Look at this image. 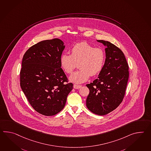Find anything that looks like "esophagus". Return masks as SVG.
<instances>
[{
    "instance_id": "esophagus-1",
    "label": "esophagus",
    "mask_w": 151,
    "mask_h": 151,
    "mask_svg": "<svg viewBox=\"0 0 151 151\" xmlns=\"http://www.w3.org/2000/svg\"><path fill=\"white\" fill-rule=\"evenodd\" d=\"M81 87H82V86H80V85H76V84H74V88H75V89H80Z\"/></svg>"
}]
</instances>
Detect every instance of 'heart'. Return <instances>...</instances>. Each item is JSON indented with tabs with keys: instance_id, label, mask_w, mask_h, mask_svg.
<instances>
[{
	"instance_id": "1",
	"label": "heart",
	"mask_w": 151,
	"mask_h": 151,
	"mask_svg": "<svg viewBox=\"0 0 151 151\" xmlns=\"http://www.w3.org/2000/svg\"><path fill=\"white\" fill-rule=\"evenodd\" d=\"M106 54L101 47H95L87 42L74 45L71 55L62 54L60 58V66L67 74H71L77 67L80 70L74 73L69 80L75 83H82L89 79L90 75L94 76L99 74L104 67Z\"/></svg>"
}]
</instances>
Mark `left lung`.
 I'll return each mask as SVG.
<instances>
[{
    "mask_svg": "<svg viewBox=\"0 0 151 151\" xmlns=\"http://www.w3.org/2000/svg\"><path fill=\"white\" fill-rule=\"evenodd\" d=\"M105 48L104 67L97 78L86 86L89 94L86 100L88 109L104 115L114 111L124 97L129 77V67L123 52L111 42L97 40Z\"/></svg>",
    "mask_w": 151,
    "mask_h": 151,
    "instance_id": "1",
    "label": "left lung"
}]
</instances>
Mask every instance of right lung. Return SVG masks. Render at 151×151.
I'll return each mask as SVG.
<instances>
[{"label": "right lung", "instance_id": "add662e5", "mask_svg": "<svg viewBox=\"0 0 151 151\" xmlns=\"http://www.w3.org/2000/svg\"><path fill=\"white\" fill-rule=\"evenodd\" d=\"M64 48L60 39L43 40L30 47L23 57L20 87L34 109L45 116L62 111L73 88L60 66Z\"/></svg>", "mask_w": 151, "mask_h": 151}]
</instances>
